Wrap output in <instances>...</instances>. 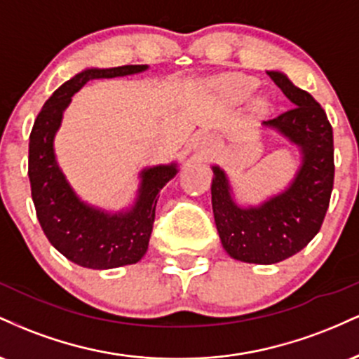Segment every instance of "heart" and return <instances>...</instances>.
<instances>
[{"mask_svg":"<svg viewBox=\"0 0 359 359\" xmlns=\"http://www.w3.org/2000/svg\"><path fill=\"white\" fill-rule=\"evenodd\" d=\"M217 88L224 94V97H228L231 102H243L251 96V93L257 88V82L251 79V77L233 76L221 79ZM251 106H253L255 111H263L269 106V101H266L265 96H257L251 102Z\"/></svg>","mask_w":359,"mask_h":359,"instance_id":"obj_1","label":"heart"}]
</instances>
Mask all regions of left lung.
Instances as JSON below:
<instances>
[{"mask_svg": "<svg viewBox=\"0 0 359 359\" xmlns=\"http://www.w3.org/2000/svg\"><path fill=\"white\" fill-rule=\"evenodd\" d=\"M292 108L263 121L300 151L292 182L258 205H240L228 175L212 165V212L222 248L234 259L271 265L299 253L319 233L334 184L332 128L325 111L287 74L266 71Z\"/></svg>", "mask_w": 359, "mask_h": 359, "instance_id": "left-lung-1", "label": "left lung"}]
</instances>
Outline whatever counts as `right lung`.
Returning <instances> with one entry per match:
<instances>
[{"label": "right lung", "instance_id": "right-lung-1", "mask_svg": "<svg viewBox=\"0 0 359 359\" xmlns=\"http://www.w3.org/2000/svg\"><path fill=\"white\" fill-rule=\"evenodd\" d=\"M148 65L90 67L69 79L48 97L36 116L28 145V177L36 217L52 246L76 265L109 270L133 265L145 257L155 221L158 192L179 172V163L140 172L135 203L118 212L90 205L77 196L59 167L53 148L64 111L82 86L94 79L133 76Z\"/></svg>", "mask_w": 359, "mask_h": 359}]
</instances>
